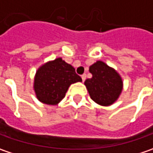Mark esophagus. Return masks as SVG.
<instances>
[{
	"instance_id": "obj_1",
	"label": "esophagus",
	"mask_w": 153,
	"mask_h": 153,
	"mask_svg": "<svg viewBox=\"0 0 153 153\" xmlns=\"http://www.w3.org/2000/svg\"><path fill=\"white\" fill-rule=\"evenodd\" d=\"M81 79H82V81H83V82L85 80V79H86V75H85V74H84L81 75Z\"/></svg>"
}]
</instances>
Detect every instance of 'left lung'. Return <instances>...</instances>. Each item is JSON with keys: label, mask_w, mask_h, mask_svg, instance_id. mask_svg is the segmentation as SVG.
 I'll list each match as a JSON object with an SVG mask.
<instances>
[{"label": "left lung", "mask_w": 153, "mask_h": 153, "mask_svg": "<svg viewBox=\"0 0 153 153\" xmlns=\"http://www.w3.org/2000/svg\"><path fill=\"white\" fill-rule=\"evenodd\" d=\"M92 74L85 81L91 98L99 105L109 106L116 102L122 93L123 79L116 70L102 61H97L89 68Z\"/></svg>", "instance_id": "8db88e82"}]
</instances>
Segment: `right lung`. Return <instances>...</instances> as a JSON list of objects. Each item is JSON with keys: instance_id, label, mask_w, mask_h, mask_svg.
<instances>
[{"instance_id": "1", "label": "right lung", "mask_w": 153, "mask_h": 153, "mask_svg": "<svg viewBox=\"0 0 153 153\" xmlns=\"http://www.w3.org/2000/svg\"><path fill=\"white\" fill-rule=\"evenodd\" d=\"M73 66L61 57L42 65L36 72L33 88L41 103L56 105L66 95L72 84L81 82Z\"/></svg>"}]
</instances>
